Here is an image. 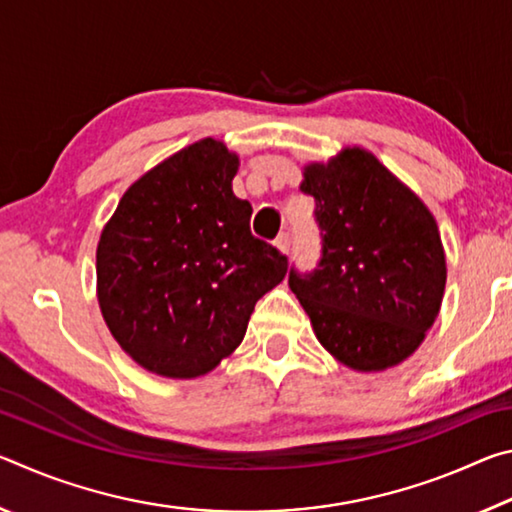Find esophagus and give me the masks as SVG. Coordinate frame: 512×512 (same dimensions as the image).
Returning <instances> with one entry per match:
<instances>
[{
  "label": "esophagus",
  "mask_w": 512,
  "mask_h": 512,
  "mask_svg": "<svg viewBox=\"0 0 512 512\" xmlns=\"http://www.w3.org/2000/svg\"><path fill=\"white\" fill-rule=\"evenodd\" d=\"M275 246L282 250V253H287L289 255V248H291V237H289V232H282V235H277V239H275Z\"/></svg>",
  "instance_id": "34e87169"
}]
</instances>
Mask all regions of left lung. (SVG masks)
I'll use <instances>...</instances> for the list:
<instances>
[{
    "label": "left lung",
    "mask_w": 512,
    "mask_h": 512,
    "mask_svg": "<svg viewBox=\"0 0 512 512\" xmlns=\"http://www.w3.org/2000/svg\"><path fill=\"white\" fill-rule=\"evenodd\" d=\"M320 259L291 266L289 287L327 352L354 370H384L422 343L443 302L447 266L436 219L375 155L345 149L309 164Z\"/></svg>",
    "instance_id": "1"
}]
</instances>
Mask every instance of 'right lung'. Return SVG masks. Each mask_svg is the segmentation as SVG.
<instances>
[{"instance_id":"add662e5","label":"right lung","mask_w":512,"mask_h":512,"mask_svg":"<svg viewBox=\"0 0 512 512\" xmlns=\"http://www.w3.org/2000/svg\"><path fill=\"white\" fill-rule=\"evenodd\" d=\"M239 167L221 142H196L137 180L101 232L99 305L142 368L189 379L244 341L255 302L289 259L250 232L232 194Z\"/></svg>"}]
</instances>
